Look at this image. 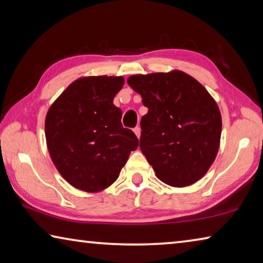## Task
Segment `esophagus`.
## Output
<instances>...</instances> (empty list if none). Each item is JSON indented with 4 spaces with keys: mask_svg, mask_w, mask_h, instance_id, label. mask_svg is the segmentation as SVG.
<instances>
[{
    "mask_svg": "<svg viewBox=\"0 0 263 263\" xmlns=\"http://www.w3.org/2000/svg\"><path fill=\"white\" fill-rule=\"evenodd\" d=\"M133 131H135L136 136H137L138 138H140V135H141V130H140V127H139V126H136V127H135V130H133Z\"/></svg>",
    "mask_w": 263,
    "mask_h": 263,
    "instance_id": "34e87169",
    "label": "esophagus"
}]
</instances>
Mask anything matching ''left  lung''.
I'll return each mask as SVG.
<instances>
[{
	"label": "left lung",
	"instance_id": "left-lung-1",
	"mask_svg": "<svg viewBox=\"0 0 263 263\" xmlns=\"http://www.w3.org/2000/svg\"><path fill=\"white\" fill-rule=\"evenodd\" d=\"M127 83L148 108L140 121V149L158 179L172 186L197 182L219 148L221 116L215 100L180 70L132 75Z\"/></svg>",
	"mask_w": 263,
	"mask_h": 263
}]
</instances>
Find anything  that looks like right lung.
<instances>
[{
	"label": "right lung",
	"instance_id": "1",
	"mask_svg": "<svg viewBox=\"0 0 263 263\" xmlns=\"http://www.w3.org/2000/svg\"><path fill=\"white\" fill-rule=\"evenodd\" d=\"M122 77H89L69 84L46 115L48 152L62 177L80 190L96 193L118 179L139 140L123 127L114 97Z\"/></svg>",
	"mask_w": 263,
	"mask_h": 263
}]
</instances>
